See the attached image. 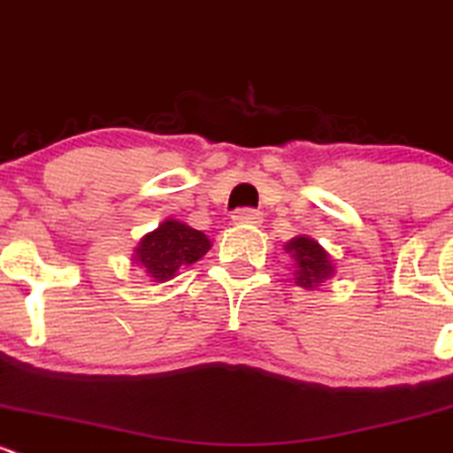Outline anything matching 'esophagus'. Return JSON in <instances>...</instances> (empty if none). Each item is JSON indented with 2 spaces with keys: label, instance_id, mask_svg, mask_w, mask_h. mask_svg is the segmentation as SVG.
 Segmentation results:
<instances>
[{
  "label": "esophagus",
  "instance_id": "obj_1",
  "mask_svg": "<svg viewBox=\"0 0 453 453\" xmlns=\"http://www.w3.org/2000/svg\"><path fill=\"white\" fill-rule=\"evenodd\" d=\"M233 222L235 225H262V213L255 209H237L233 213Z\"/></svg>",
  "mask_w": 453,
  "mask_h": 453
}]
</instances>
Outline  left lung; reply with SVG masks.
<instances>
[{
    "instance_id": "8db88e82",
    "label": "left lung",
    "mask_w": 453,
    "mask_h": 453,
    "mask_svg": "<svg viewBox=\"0 0 453 453\" xmlns=\"http://www.w3.org/2000/svg\"><path fill=\"white\" fill-rule=\"evenodd\" d=\"M284 250L293 259V280L299 288L317 290L334 277L333 255L311 235H295L286 242Z\"/></svg>"
}]
</instances>
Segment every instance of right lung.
I'll list each match as a JSON object with an SVG mask.
<instances>
[{"label":"right lung","mask_w":453,"mask_h":453,"mask_svg":"<svg viewBox=\"0 0 453 453\" xmlns=\"http://www.w3.org/2000/svg\"><path fill=\"white\" fill-rule=\"evenodd\" d=\"M209 249L211 240L203 231L167 218L154 231L141 237L134 249L132 262L150 277V281L163 284L180 275L182 268L203 259Z\"/></svg>","instance_id":"right-lung-1"}]
</instances>
